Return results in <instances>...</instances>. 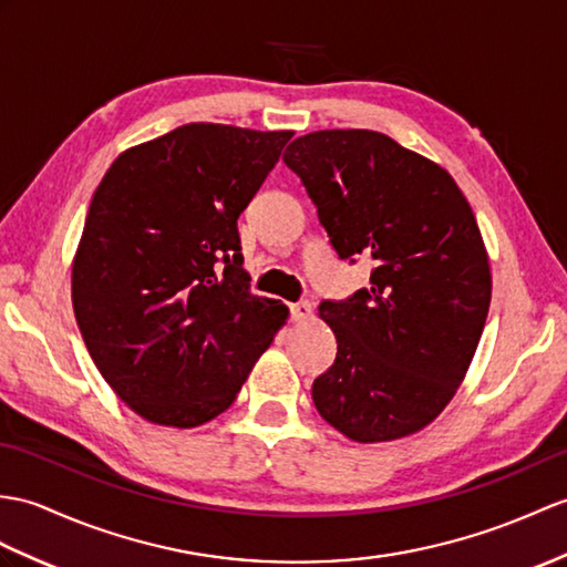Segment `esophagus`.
Segmentation results:
<instances>
[{
    "label": "esophagus",
    "mask_w": 567,
    "mask_h": 567,
    "mask_svg": "<svg viewBox=\"0 0 567 567\" xmlns=\"http://www.w3.org/2000/svg\"><path fill=\"white\" fill-rule=\"evenodd\" d=\"M311 313H313V309H311L309 301H297V305H289V319L297 321V323L309 321Z\"/></svg>",
    "instance_id": "34e87169"
}]
</instances>
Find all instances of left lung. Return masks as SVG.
<instances>
[{"label": "left lung", "instance_id": "left-lung-1", "mask_svg": "<svg viewBox=\"0 0 567 567\" xmlns=\"http://www.w3.org/2000/svg\"><path fill=\"white\" fill-rule=\"evenodd\" d=\"M282 162L338 258L374 260L370 287L319 307L338 352L313 379L316 411L354 442L423 430L462 384L491 307L488 256L464 193L374 130L309 133Z\"/></svg>", "mask_w": 567, "mask_h": 567}]
</instances>
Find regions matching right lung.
<instances>
[{
    "label": "right lung",
    "mask_w": 567,
    "mask_h": 567,
    "mask_svg": "<svg viewBox=\"0 0 567 567\" xmlns=\"http://www.w3.org/2000/svg\"><path fill=\"white\" fill-rule=\"evenodd\" d=\"M289 137L181 125L117 156L91 197L74 316L101 377L152 423L227 411L287 319L251 292L236 219Z\"/></svg>",
    "instance_id": "right-lung-1"
}]
</instances>
